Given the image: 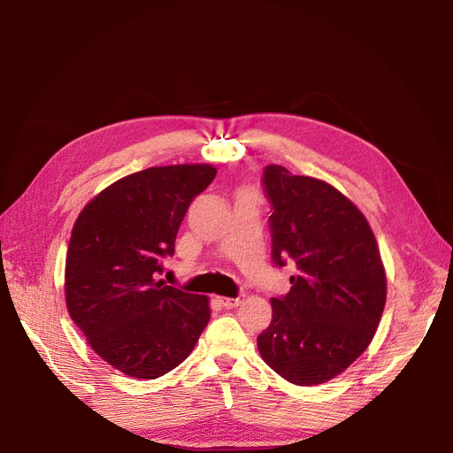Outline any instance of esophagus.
<instances>
[{
    "label": "esophagus",
    "instance_id": "1",
    "mask_svg": "<svg viewBox=\"0 0 453 453\" xmlns=\"http://www.w3.org/2000/svg\"><path fill=\"white\" fill-rule=\"evenodd\" d=\"M217 303L221 304V306H225V308H236V306H240V303H242V295H238L236 298H228V296H217Z\"/></svg>",
    "mask_w": 453,
    "mask_h": 453
}]
</instances>
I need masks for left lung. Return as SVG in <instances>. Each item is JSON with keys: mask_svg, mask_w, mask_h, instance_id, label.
<instances>
[{"mask_svg": "<svg viewBox=\"0 0 453 453\" xmlns=\"http://www.w3.org/2000/svg\"><path fill=\"white\" fill-rule=\"evenodd\" d=\"M272 263L296 265L291 291L272 298L257 338L260 357L287 381L318 386L338 376L374 338L386 306V272L365 215L325 181L263 170Z\"/></svg>", "mask_w": 453, "mask_h": 453, "instance_id": "1", "label": "left lung"}]
</instances>
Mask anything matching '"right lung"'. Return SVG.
I'll return each instance as SVG.
<instances>
[{
    "label": "right lung",
    "instance_id": "1",
    "mask_svg": "<svg viewBox=\"0 0 453 453\" xmlns=\"http://www.w3.org/2000/svg\"><path fill=\"white\" fill-rule=\"evenodd\" d=\"M217 170L147 168L122 177L79 213L65 257V304L104 361L155 380L181 365L210 321L208 298L157 281L185 213Z\"/></svg>",
    "mask_w": 453,
    "mask_h": 453
}]
</instances>
